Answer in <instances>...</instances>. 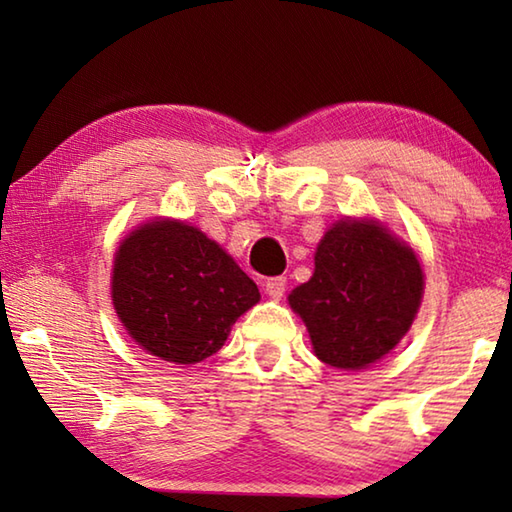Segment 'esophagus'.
<instances>
[{
  "label": "esophagus",
  "instance_id": "esophagus-1",
  "mask_svg": "<svg viewBox=\"0 0 512 512\" xmlns=\"http://www.w3.org/2000/svg\"><path fill=\"white\" fill-rule=\"evenodd\" d=\"M264 291L266 296H271L273 300H280L284 296V291H287V280H284V277H271V280L264 282Z\"/></svg>",
  "mask_w": 512,
  "mask_h": 512
}]
</instances>
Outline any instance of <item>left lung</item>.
<instances>
[{"mask_svg": "<svg viewBox=\"0 0 512 512\" xmlns=\"http://www.w3.org/2000/svg\"><path fill=\"white\" fill-rule=\"evenodd\" d=\"M311 280L289 296L305 320L316 357L359 370L409 332L422 298V268L386 228L341 221L318 244Z\"/></svg>", "mask_w": 512, "mask_h": 512, "instance_id": "1", "label": "left lung"}]
</instances>
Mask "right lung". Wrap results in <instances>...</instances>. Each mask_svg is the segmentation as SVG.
Returning a JSON list of instances; mask_svg holds the SVG:
<instances>
[{
  "instance_id": "obj_1",
  "label": "right lung",
  "mask_w": 512,
  "mask_h": 512,
  "mask_svg": "<svg viewBox=\"0 0 512 512\" xmlns=\"http://www.w3.org/2000/svg\"><path fill=\"white\" fill-rule=\"evenodd\" d=\"M257 300V284L192 225L146 223L115 255L117 316L137 345L164 361L212 357Z\"/></svg>"
}]
</instances>
